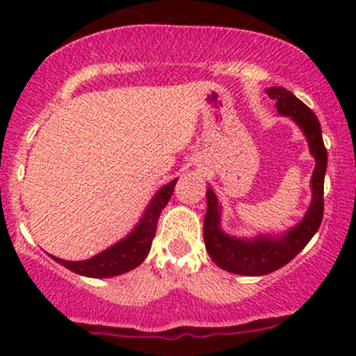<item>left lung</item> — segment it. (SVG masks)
I'll list each match as a JSON object with an SVG mask.
<instances>
[{
	"label": "left lung",
	"instance_id": "left-lung-1",
	"mask_svg": "<svg viewBox=\"0 0 356 356\" xmlns=\"http://www.w3.org/2000/svg\"><path fill=\"white\" fill-rule=\"evenodd\" d=\"M267 95L275 99L281 115H288L307 136L310 153L315 158L312 175V203L303 220L282 236H258L238 239L220 229V204L213 189H207V215L203 238L211 260L224 270L241 275H265L289 264L321 227L324 217V175L327 168V149L322 141V129L315 113L284 88H268Z\"/></svg>",
	"mask_w": 356,
	"mask_h": 356
}]
</instances>
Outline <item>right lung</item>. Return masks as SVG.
Instances as JSON below:
<instances>
[{
	"label": "right lung",
	"mask_w": 356,
	"mask_h": 356,
	"mask_svg": "<svg viewBox=\"0 0 356 356\" xmlns=\"http://www.w3.org/2000/svg\"><path fill=\"white\" fill-rule=\"evenodd\" d=\"M175 182H177V179L168 182L167 186H163V188L156 193L155 198H153L152 203L148 204L145 215H143V218L139 220V224L136 225L134 231H132L125 239L118 241L117 245L110 246L108 250L102 251V253L89 258V260L68 261L56 257L51 258L55 261H58L60 265H63V267H67L68 270L75 272V274L96 279L113 277V275L125 274V272L136 268L138 265L143 264V260H145L146 257H148L153 238H155L156 234L158 217H160L161 210L167 207L168 200H170L172 193H174Z\"/></svg>",
	"instance_id": "1"
}]
</instances>
